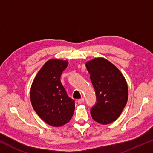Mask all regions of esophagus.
<instances>
[{
  "mask_svg": "<svg viewBox=\"0 0 153 153\" xmlns=\"http://www.w3.org/2000/svg\"><path fill=\"white\" fill-rule=\"evenodd\" d=\"M84 100H85V99L84 98L78 99V100H77V103H78V104H82V103H83Z\"/></svg>",
  "mask_w": 153,
  "mask_h": 153,
  "instance_id": "34e87169",
  "label": "esophagus"
}]
</instances>
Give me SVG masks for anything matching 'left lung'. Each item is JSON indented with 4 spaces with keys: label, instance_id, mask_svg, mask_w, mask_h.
Returning a JSON list of instances; mask_svg holds the SVG:
<instances>
[{
    "label": "left lung",
    "instance_id": "obj_1",
    "mask_svg": "<svg viewBox=\"0 0 153 153\" xmlns=\"http://www.w3.org/2000/svg\"><path fill=\"white\" fill-rule=\"evenodd\" d=\"M86 67L96 97V104L90 111L91 117L99 123H111L120 115L128 101L126 79L114 64L104 58L88 62Z\"/></svg>",
    "mask_w": 153,
    "mask_h": 153
}]
</instances>
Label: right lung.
<instances>
[{"label":"right lung","mask_w":153,"mask_h":153,"mask_svg":"<svg viewBox=\"0 0 153 153\" xmlns=\"http://www.w3.org/2000/svg\"><path fill=\"white\" fill-rule=\"evenodd\" d=\"M67 61L48 60L34 78L30 90L33 109L41 119L52 126L68 123L75 110V101L68 96L60 77Z\"/></svg>","instance_id":"1"}]
</instances>
